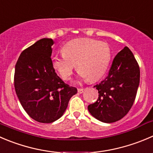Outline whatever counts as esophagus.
I'll return each mask as SVG.
<instances>
[{
    "mask_svg": "<svg viewBox=\"0 0 153 153\" xmlns=\"http://www.w3.org/2000/svg\"><path fill=\"white\" fill-rule=\"evenodd\" d=\"M84 91V88H79V89H78V92L79 93H82Z\"/></svg>",
    "mask_w": 153,
    "mask_h": 153,
    "instance_id": "obj_1",
    "label": "esophagus"
}]
</instances>
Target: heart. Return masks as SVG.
Listing matches in <instances>:
<instances>
[{
    "label": "heart",
    "instance_id": "heart-1",
    "mask_svg": "<svg viewBox=\"0 0 153 153\" xmlns=\"http://www.w3.org/2000/svg\"><path fill=\"white\" fill-rule=\"evenodd\" d=\"M62 53L53 57L51 63L56 72L66 81L72 77L75 64L81 78L89 81H96L106 72L111 59L109 45L90 38L67 42L62 48Z\"/></svg>",
    "mask_w": 153,
    "mask_h": 153
}]
</instances>
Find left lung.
Returning a JSON list of instances; mask_svg holds the SVG:
<instances>
[{
	"label": "left lung",
	"instance_id": "obj_1",
	"mask_svg": "<svg viewBox=\"0 0 153 153\" xmlns=\"http://www.w3.org/2000/svg\"><path fill=\"white\" fill-rule=\"evenodd\" d=\"M140 83V67L126 46L114 57L108 75L96 87L97 101L88 105L92 116L103 123L117 122L128 114L135 100Z\"/></svg>",
	"mask_w": 153,
	"mask_h": 153
}]
</instances>
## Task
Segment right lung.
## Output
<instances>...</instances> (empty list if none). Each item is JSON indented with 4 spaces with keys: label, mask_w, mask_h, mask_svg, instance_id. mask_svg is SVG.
<instances>
[{
    "label": "right lung",
    "mask_w": 153,
    "mask_h": 153,
    "mask_svg": "<svg viewBox=\"0 0 153 153\" xmlns=\"http://www.w3.org/2000/svg\"><path fill=\"white\" fill-rule=\"evenodd\" d=\"M51 39H39L24 50L16 64L14 87L27 114L51 123L61 117L77 88L63 82L53 68Z\"/></svg>",
    "instance_id": "1"
}]
</instances>
